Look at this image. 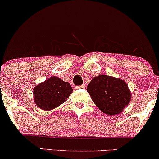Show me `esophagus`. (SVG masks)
<instances>
[{"instance_id":"1","label":"esophagus","mask_w":159,"mask_h":159,"mask_svg":"<svg viewBox=\"0 0 159 159\" xmlns=\"http://www.w3.org/2000/svg\"><path fill=\"white\" fill-rule=\"evenodd\" d=\"M85 87H86L85 84H82L80 86H77V87H76V89H84Z\"/></svg>"}]
</instances>
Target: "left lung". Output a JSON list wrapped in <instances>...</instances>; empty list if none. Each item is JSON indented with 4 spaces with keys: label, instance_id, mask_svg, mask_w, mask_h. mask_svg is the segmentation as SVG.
Here are the masks:
<instances>
[{
    "label": "left lung",
    "instance_id": "8db88e82",
    "mask_svg": "<svg viewBox=\"0 0 159 159\" xmlns=\"http://www.w3.org/2000/svg\"><path fill=\"white\" fill-rule=\"evenodd\" d=\"M87 91L96 106L108 115L121 113L131 99V93L126 83L106 75L93 78L87 85Z\"/></svg>",
    "mask_w": 159,
    "mask_h": 159
}]
</instances>
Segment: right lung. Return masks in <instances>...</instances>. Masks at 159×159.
<instances>
[{"label":"right lung","mask_w":159,"mask_h":159,"mask_svg":"<svg viewBox=\"0 0 159 159\" xmlns=\"http://www.w3.org/2000/svg\"><path fill=\"white\" fill-rule=\"evenodd\" d=\"M72 91L70 84L54 76L34 87V102L43 110L50 111L65 102Z\"/></svg>","instance_id":"1"}]
</instances>
